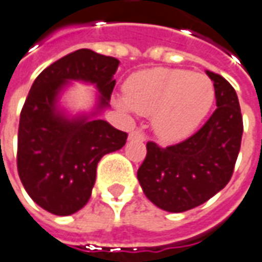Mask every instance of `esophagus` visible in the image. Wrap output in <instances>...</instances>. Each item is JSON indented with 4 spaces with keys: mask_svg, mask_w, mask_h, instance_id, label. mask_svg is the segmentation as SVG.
Wrapping results in <instances>:
<instances>
[{
    "mask_svg": "<svg viewBox=\"0 0 262 262\" xmlns=\"http://www.w3.org/2000/svg\"><path fill=\"white\" fill-rule=\"evenodd\" d=\"M129 140H140V141H144L145 140V134L141 131V129H135V131H131L129 133V137H128Z\"/></svg>",
    "mask_w": 262,
    "mask_h": 262,
    "instance_id": "obj_1",
    "label": "esophagus"
}]
</instances>
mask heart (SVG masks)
Segmentation results:
<instances>
[{"mask_svg":"<svg viewBox=\"0 0 262 262\" xmlns=\"http://www.w3.org/2000/svg\"><path fill=\"white\" fill-rule=\"evenodd\" d=\"M120 105L145 117L159 140L178 142L199 127L214 103L213 81L205 75L179 69H148L125 81Z\"/></svg>","mask_w":262,"mask_h":262,"instance_id":"obj_1","label":"heart"}]
</instances>
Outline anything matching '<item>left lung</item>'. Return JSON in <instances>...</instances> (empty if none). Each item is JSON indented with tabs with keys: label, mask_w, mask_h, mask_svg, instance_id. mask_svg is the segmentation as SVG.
I'll use <instances>...</instances> for the list:
<instances>
[{
	"label": "left lung",
	"mask_w": 262,
	"mask_h": 262,
	"mask_svg": "<svg viewBox=\"0 0 262 262\" xmlns=\"http://www.w3.org/2000/svg\"><path fill=\"white\" fill-rule=\"evenodd\" d=\"M217 108L198 133L176 145L149 141L137 172L144 193L159 209L181 213L200 206L231 179L243 137V117L235 90L213 72Z\"/></svg>",
	"instance_id": "obj_1"
}]
</instances>
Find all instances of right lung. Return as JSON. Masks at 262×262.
<instances>
[{
    "instance_id": "obj_1",
    "label": "right lung",
    "mask_w": 262,
    "mask_h": 262,
    "mask_svg": "<svg viewBox=\"0 0 262 262\" xmlns=\"http://www.w3.org/2000/svg\"><path fill=\"white\" fill-rule=\"evenodd\" d=\"M118 64L116 57L79 49L48 66L29 90L18 128V175L31 199L52 214L80 210L92 196L98 161L125 145L127 133L93 118L110 105ZM70 80L99 89L92 116L68 119L57 108V97Z\"/></svg>"
}]
</instances>
